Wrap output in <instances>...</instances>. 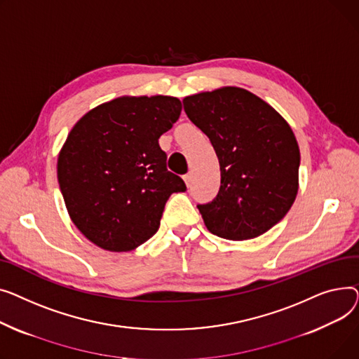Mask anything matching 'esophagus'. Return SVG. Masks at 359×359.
<instances>
[{
	"label": "esophagus",
	"mask_w": 359,
	"mask_h": 359,
	"mask_svg": "<svg viewBox=\"0 0 359 359\" xmlns=\"http://www.w3.org/2000/svg\"><path fill=\"white\" fill-rule=\"evenodd\" d=\"M184 182H185V185L189 188L191 187V182H193V174L189 172V174H187V175H184Z\"/></svg>",
	"instance_id": "esophagus-1"
}]
</instances>
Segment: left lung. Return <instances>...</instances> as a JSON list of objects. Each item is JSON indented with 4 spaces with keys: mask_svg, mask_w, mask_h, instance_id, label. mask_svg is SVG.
I'll return each instance as SVG.
<instances>
[{
    "mask_svg": "<svg viewBox=\"0 0 359 359\" xmlns=\"http://www.w3.org/2000/svg\"><path fill=\"white\" fill-rule=\"evenodd\" d=\"M184 110L212 142L220 189L197 205L205 227L229 241L254 239L276 226L299 193L300 149L287 120L239 87L188 95Z\"/></svg>",
    "mask_w": 359,
    "mask_h": 359,
    "instance_id": "left-lung-1",
    "label": "left lung"
}]
</instances>
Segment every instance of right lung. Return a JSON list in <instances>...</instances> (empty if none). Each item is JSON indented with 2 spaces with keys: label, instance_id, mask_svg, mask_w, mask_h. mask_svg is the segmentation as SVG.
<instances>
[{
  "label": "right lung",
  "instance_id": "right-lung-1",
  "mask_svg": "<svg viewBox=\"0 0 359 359\" xmlns=\"http://www.w3.org/2000/svg\"><path fill=\"white\" fill-rule=\"evenodd\" d=\"M182 110L177 97L123 95L83 114L57 155V181L81 233L110 252L151 239L166 200L187 189L158 143Z\"/></svg>",
  "mask_w": 359,
  "mask_h": 359
}]
</instances>
